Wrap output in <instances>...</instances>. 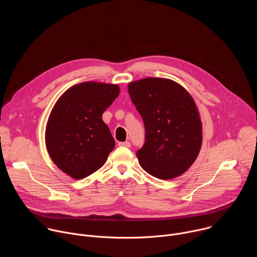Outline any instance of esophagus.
I'll return each mask as SVG.
<instances>
[{"label": "esophagus", "mask_w": 257, "mask_h": 257, "mask_svg": "<svg viewBox=\"0 0 257 257\" xmlns=\"http://www.w3.org/2000/svg\"><path fill=\"white\" fill-rule=\"evenodd\" d=\"M118 144H119V146H123V148H130L131 146L130 141H123V142H119Z\"/></svg>", "instance_id": "1"}]
</instances>
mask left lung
<instances>
[{
    "instance_id": "left-lung-1",
    "label": "left lung",
    "mask_w": 257,
    "mask_h": 257,
    "mask_svg": "<svg viewBox=\"0 0 257 257\" xmlns=\"http://www.w3.org/2000/svg\"><path fill=\"white\" fill-rule=\"evenodd\" d=\"M128 91L145 128V142L136 154L142 169L163 180L184 173L202 142L201 121L191 95L175 81L156 77L131 82Z\"/></svg>"
}]
</instances>
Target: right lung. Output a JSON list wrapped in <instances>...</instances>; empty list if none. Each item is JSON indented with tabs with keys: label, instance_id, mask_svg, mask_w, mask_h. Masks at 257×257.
Segmentation results:
<instances>
[{
	"label": "right lung",
	"instance_id": "right-lung-1",
	"mask_svg": "<svg viewBox=\"0 0 257 257\" xmlns=\"http://www.w3.org/2000/svg\"><path fill=\"white\" fill-rule=\"evenodd\" d=\"M115 84L83 82L69 88L49 118L46 143L53 162L74 179H83L105 163L115 140L101 116L119 95Z\"/></svg>",
	"mask_w": 257,
	"mask_h": 257
}]
</instances>
